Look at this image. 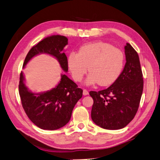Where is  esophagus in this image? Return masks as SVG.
<instances>
[{
    "mask_svg": "<svg viewBox=\"0 0 160 160\" xmlns=\"http://www.w3.org/2000/svg\"><path fill=\"white\" fill-rule=\"evenodd\" d=\"M83 95H88L89 94V92H88V90L84 89L83 91Z\"/></svg>",
    "mask_w": 160,
    "mask_h": 160,
    "instance_id": "1",
    "label": "esophagus"
}]
</instances>
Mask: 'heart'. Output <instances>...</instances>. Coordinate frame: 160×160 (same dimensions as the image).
Instances as JSON below:
<instances>
[{
    "label": "heart",
    "mask_w": 160,
    "mask_h": 160,
    "mask_svg": "<svg viewBox=\"0 0 160 160\" xmlns=\"http://www.w3.org/2000/svg\"><path fill=\"white\" fill-rule=\"evenodd\" d=\"M125 56L118 48L103 42L82 46L79 52H72L68 57V66L73 79L80 81L89 69L87 83H99L101 86L113 83L122 73Z\"/></svg>",
    "instance_id": "heart-1"
}]
</instances>
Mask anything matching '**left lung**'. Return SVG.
Segmentation results:
<instances>
[{"label":"left lung","instance_id":"left-lung-1","mask_svg":"<svg viewBox=\"0 0 160 160\" xmlns=\"http://www.w3.org/2000/svg\"><path fill=\"white\" fill-rule=\"evenodd\" d=\"M125 54L126 62L118 79L108 89L89 92L93 99L91 119L103 129L123 128L139 108L143 88L139 56L129 43L125 46Z\"/></svg>","mask_w":160,"mask_h":160}]
</instances>
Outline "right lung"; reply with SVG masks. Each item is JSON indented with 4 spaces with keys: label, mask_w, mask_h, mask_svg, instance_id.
Returning a JSON list of instances; mask_svg holds the SVG:
<instances>
[{
    "label": "right lung",
    "mask_w": 160,
    "mask_h": 160,
    "mask_svg": "<svg viewBox=\"0 0 160 160\" xmlns=\"http://www.w3.org/2000/svg\"><path fill=\"white\" fill-rule=\"evenodd\" d=\"M68 44L67 38L52 35L33 46L27 55L23 67L33 57L47 53L57 58L62 70L68 71V61L63 49ZM22 72L18 85L21 103L28 118L42 129L55 130L69 122L75 104L83 95V90L65 75L55 88L44 93H34L28 90L24 83Z\"/></svg>",
    "instance_id": "obj_1"
}]
</instances>
